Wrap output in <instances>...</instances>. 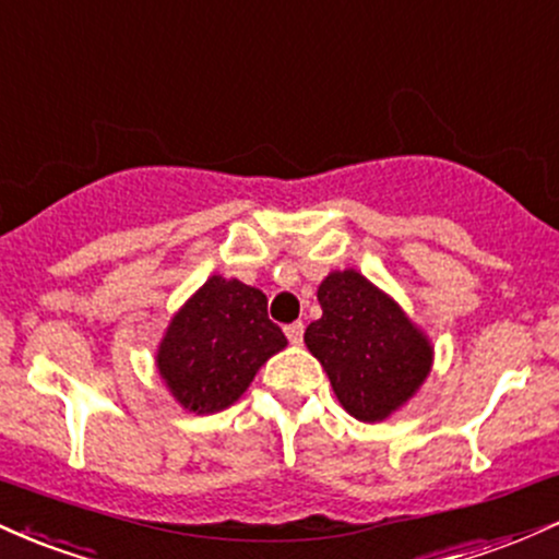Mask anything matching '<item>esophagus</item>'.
<instances>
[{
  "label": "esophagus",
  "mask_w": 559,
  "mask_h": 559,
  "mask_svg": "<svg viewBox=\"0 0 559 559\" xmlns=\"http://www.w3.org/2000/svg\"><path fill=\"white\" fill-rule=\"evenodd\" d=\"M284 331H286L288 342H292V344H301V336H305V323H301V320H297V323H288Z\"/></svg>",
  "instance_id": "obj_1"
}]
</instances>
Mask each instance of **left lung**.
Here are the masks:
<instances>
[{"label":"left lung","instance_id":"left-lung-1","mask_svg":"<svg viewBox=\"0 0 559 559\" xmlns=\"http://www.w3.org/2000/svg\"><path fill=\"white\" fill-rule=\"evenodd\" d=\"M323 318L305 344L331 378L338 402L362 423L383 420L418 391L431 346L386 294L355 271L331 273L318 288Z\"/></svg>","mask_w":559,"mask_h":559}]
</instances>
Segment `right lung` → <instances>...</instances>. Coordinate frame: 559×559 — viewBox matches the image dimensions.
<instances>
[{
    "mask_svg": "<svg viewBox=\"0 0 559 559\" xmlns=\"http://www.w3.org/2000/svg\"><path fill=\"white\" fill-rule=\"evenodd\" d=\"M286 336L260 288L213 275L173 318L157 352L159 376L191 413L234 404Z\"/></svg>",
    "mask_w": 559,
    "mask_h": 559,
    "instance_id": "1",
    "label": "right lung"
}]
</instances>
